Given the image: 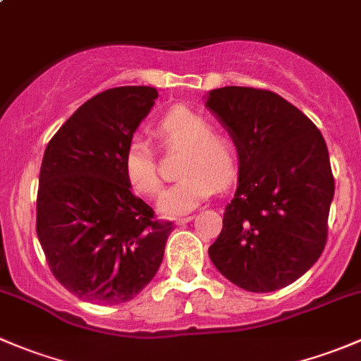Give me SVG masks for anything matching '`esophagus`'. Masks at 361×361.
Returning a JSON list of instances; mask_svg holds the SVG:
<instances>
[{"instance_id":"obj_1","label":"esophagus","mask_w":361,"mask_h":361,"mask_svg":"<svg viewBox=\"0 0 361 361\" xmlns=\"http://www.w3.org/2000/svg\"><path fill=\"white\" fill-rule=\"evenodd\" d=\"M194 220V216H183V218H176V221H174V224L176 225H185V224H188V221H192Z\"/></svg>"}]
</instances>
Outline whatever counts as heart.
I'll return each instance as SVG.
<instances>
[{"label":"heart","mask_w":361,"mask_h":361,"mask_svg":"<svg viewBox=\"0 0 361 361\" xmlns=\"http://www.w3.org/2000/svg\"><path fill=\"white\" fill-rule=\"evenodd\" d=\"M157 136L169 148H185L178 174L183 178L160 194L159 211L167 218L183 216L224 188L238 174V152L232 141L214 134L206 116L190 108L176 106L157 123ZM123 171L130 187L141 195H155L160 178L154 150L145 140L130 141L123 155Z\"/></svg>","instance_id":"heart-1"}]
</instances>
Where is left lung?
<instances>
[{"label": "left lung", "mask_w": 361, "mask_h": 361, "mask_svg": "<svg viewBox=\"0 0 361 361\" xmlns=\"http://www.w3.org/2000/svg\"><path fill=\"white\" fill-rule=\"evenodd\" d=\"M206 106L239 155L238 190L209 246L211 262L248 292L285 288L326 245L336 183L325 140L304 113L271 90L221 87L211 90Z\"/></svg>", "instance_id": "obj_1"}]
</instances>
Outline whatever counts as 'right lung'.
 <instances>
[{
	"label": "right lung",
	"mask_w": 361,
	"mask_h": 361,
	"mask_svg": "<svg viewBox=\"0 0 361 361\" xmlns=\"http://www.w3.org/2000/svg\"><path fill=\"white\" fill-rule=\"evenodd\" d=\"M159 97L115 87L83 103L47 145L36 234L57 281L78 298L115 305L157 274L173 221L130 192L123 155Z\"/></svg>",
	"instance_id": "obj_1"
}]
</instances>
